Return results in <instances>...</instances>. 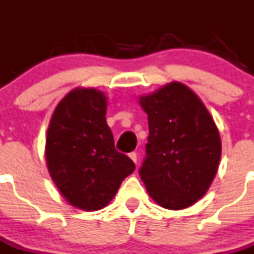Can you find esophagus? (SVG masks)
Instances as JSON below:
<instances>
[{
	"instance_id": "obj_1",
	"label": "esophagus",
	"mask_w": 254,
	"mask_h": 254,
	"mask_svg": "<svg viewBox=\"0 0 254 254\" xmlns=\"http://www.w3.org/2000/svg\"><path fill=\"white\" fill-rule=\"evenodd\" d=\"M129 157H130V159L133 160V161L135 164L138 163V155H137V152H130V153H129Z\"/></svg>"
}]
</instances>
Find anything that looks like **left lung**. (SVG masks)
I'll return each mask as SVG.
<instances>
[{"mask_svg":"<svg viewBox=\"0 0 254 254\" xmlns=\"http://www.w3.org/2000/svg\"><path fill=\"white\" fill-rule=\"evenodd\" d=\"M139 104L150 130L139 169L147 192L167 209L191 206L205 195L218 170L222 150L216 123L181 82L139 97Z\"/></svg>","mask_w":254,"mask_h":254,"instance_id":"obj_1","label":"left lung"}]
</instances>
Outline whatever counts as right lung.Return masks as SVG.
Segmentation results:
<instances>
[{
    "label": "right lung",
    "mask_w": 254,
    "mask_h": 254,
    "mask_svg": "<svg viewBox=\"0 0 254 254\" xmlns=\"http://www.w3.org/2000/svg\"><path fill=\"white\" fill-rule=\"evenodd\" d=\"M106 112L104 93L76 87L59 102L49 124V173L63 197L78 209L104 208L135 169L127 155L115 150Z\"/></svg>",
    "instance_id": "right-lung-1"
}]
</instances>
